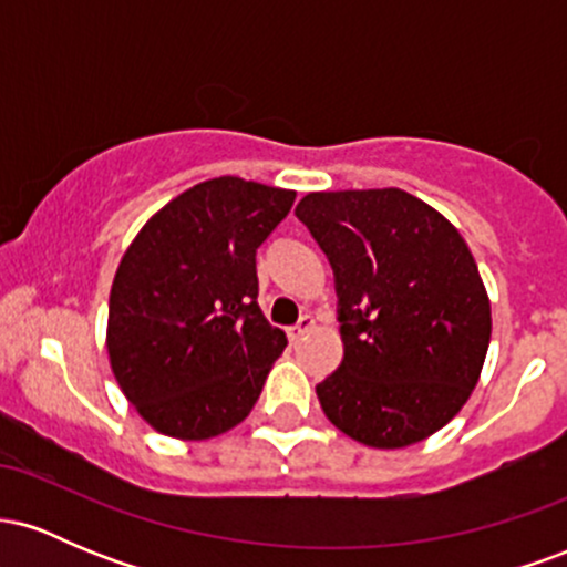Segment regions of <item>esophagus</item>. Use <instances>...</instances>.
Wrapping results in <instances>:
<instances>
[{"instance_id":"1","label":"esophagus","mask_w":567,"mask_h":567,"mask_svg":"<svg viewBox=\"0 0 567 567\" xmlns=\"http://www.w3.org/2000/svg\"><path fill=\"white\" fill-rule=\"evenodd\" d=\"M311 328H315V317H311V315H303L301 320H298L296 324H292V328H288L290 341H298V338H303L306 333H309Z\"/></svg>"}]
</instances>
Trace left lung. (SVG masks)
Returning a JSON list of instances; mask_svg holds the SVG:
<instances>
[{
    "mask_svg": "<svg viewBox=\"0 0 567 567\" xmlns=\"http://www.w3.org/2000/svg\"><path fill=\"white\" fill-rule=\"evenodd\" d=\"M296 216L336 277L343 360L317 383L324 415L370 447L434 434L470 400L491 343L470 247L402 188L306 194Z\"/></svg>",
    "mask_w": 567,
    "mask_h": 567,
    "instance_id": "left-lung-1",
    "label": "left lung"
}]
</instances>
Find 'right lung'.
Segmentation results:
<instances>
[{"label": "right lung", "instance_id": "right-lung-1", "mask_svg": "<svg viewBox=\"0 0 567 567\" xmlns=\"http://www.w3.org/2000/svg\"><path fill=\"white\" fill-rule=\"evenodd\" d=\"M296 192L224 178L167 202L116 269L109 360L157 432L207 440L247 419L288 338L258 306L256 252Z\"/></svg>", "mask_w": 567, "mask_h": 567}]
</instances>
